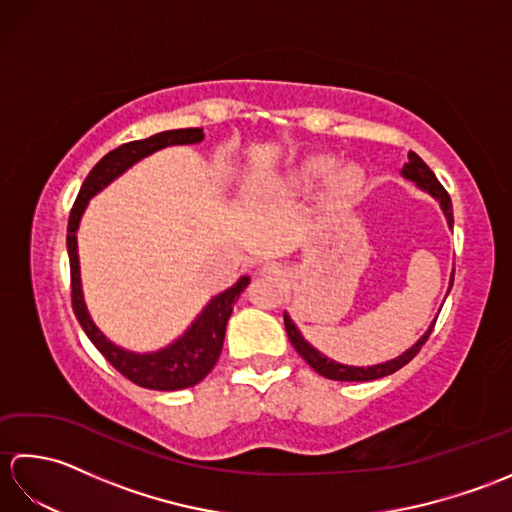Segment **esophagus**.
Returning <instances> with one entry per match:
<instances>
[{"mask_svg": "<svg viewBox=\"0 0 512 512\" xmlns=\"http://www.w3.org/2000/svg\"><path fill=\"white\" fill-rule=\"evenodd\" d=\"M262 273H264L266 277H279V275H281V268L275 266V264H268V266H264Z\"/></svg>", "mask_w": 512, "mask_h": 512, "instance_id": "esophagus-1", "label": "esophagus"}]
</instances>
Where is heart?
Instances as JSON below:
<instances>
[{"instance_id": "heart-1", "label": "heart", "mask_w": 512, "mask_h": 512, "mask_svg": "<svg viewBox=\"0 0 512 512\" xmlns=\"http://www.w3.org/2000/svg\"><path fill=\"white\" fill-rule=\"evenodd\" d=\"M332 167H334V160H332V158H323V156L312 158V160H308L306 165H303V167L297 171V178H295V180H297L299 184H312V182L321 180V178L325 176V173H330ZM356 180H358L356 169H354V167H343V169L336 171V176H334V189L341 191V193L352 191V189L356 187Z\"/></svg>"}]
</instances>
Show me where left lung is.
Masks as SVG:
<instances>
[{
    "label": "left lung",
    "instance_id": "8db88e82",
    "mask_svg": "<svg viewBox=\"0 0 512 512\" xmlns=\"http://www.w3.org/2000/svg\"><path fill=\"white\" fill-rule=\"evenodd\" d=\"M407 158H409V162H405V167H402V176L413 180V182H418L420 189L429 191L433 198H436L442 204L444 215H447L449 224H453V206H451V198H449L447 189L442 187L440 180L433 176V171L427 165H424V160L418 154H413V151H409ZM451 286H453V277H451ZM284 325H286V332H288V339H290L292 347H295V350L301 354L303 361H306L314 369V372L325 376V378H332V380H356V383H363V380L383 378V376H389V374L398 372L400 367H405L411 361V358L422 350V345L427 343L429 334L433 330V325H436V323L431 325L429 332L424 334L422 339L416 345H413L409 352L394 358V361L380 363V365H374V367H347V365L334 363V361H330V358H325L323 354H319L317 350H314L312 345H308L306 341H303V336L295 328V323L290 321L288 314H284Z\"/></svg>",
    "mask_w": 512,
    "mask_h": 512
}]
</instances>
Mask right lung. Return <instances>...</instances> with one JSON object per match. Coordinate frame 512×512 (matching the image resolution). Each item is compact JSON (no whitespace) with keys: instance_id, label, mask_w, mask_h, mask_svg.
<instances>
[{"instance_id":"obj_1","label":"right lung","mask_w":512,"mask_h":512,"mask_svg":"<svg viewBox=\"0 0 512 512\" xmlns=\"http://www.w3.org/2000/svg\"><path fill=\"white\" fill-rule=\"evenodd\" d=\"M204 138L200 127L189 129H169V132H160L156 136H149L145 140H132L116 147L110 154L103 156L96 162L90 176L81 184V191L76 195L74 206L70 211L68 220V255H70V295H72V310L79 319L81 328L88 334V339L94 343L107 363L114 369H118L127 380H132L134 385L156 391H178L198 385L200 380L215 367L217 358L222 354L224 345V332L228 317L233 312V303L239 297L248 284V277H239L235 284L224 290L222 295L211 299L209 306L204 308L195 323L189 328V332L178 339L173 345L165 347V350L154 354H132L125 352L121 347L110 343L99 332V328L92 323L88 310L83 303L81 292V277H79V255H76V228H79V220L88 206V200L92 195L99 193L103 187H107L114 178L121 176L125 169H129L154 151L169 147V145H191L200 143Z\"/></svg>"}]
</instances>
